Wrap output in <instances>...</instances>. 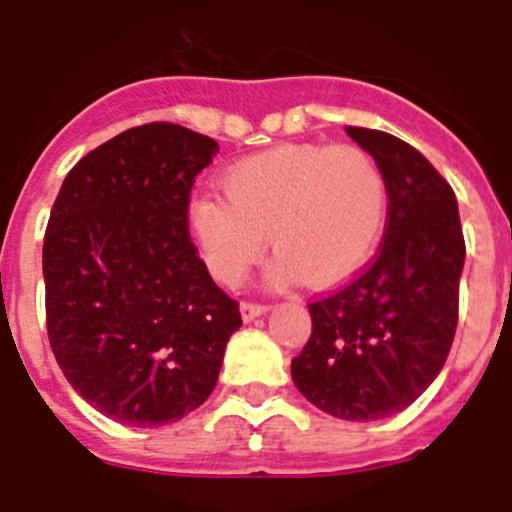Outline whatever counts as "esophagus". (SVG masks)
Wrapping results in <instances>:
<instances>
[{
    "label": "esophagus",
    "instance_id": "obj_1",
    "mask_svg": "<svg viewBox=\"0 0 512 512\" xmlns=\"http://www.w3.org/2000/svg\"><path fill=\"white\" fill-rule=\"evenodd\" d=\"M265 312H267V307L257 305V302H242V305H240V315H242V320H245V322L255 320V317L265 315Z\"/></svg>",
    "mask_w": 512,
    "mask_h": 512
}]
</instances>
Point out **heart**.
<instances>
[{
    "instance_id": "obj_1",
    "label": "heart",
    "mask_w": 512,
    "mask_h": 512,
    "mask_svg": "<svg viewBox=\"0 0 512 512\" xmlns=\"http://www.w3.org/2000/svg\"><path fill=\"white\" fill-rule=\"evenodd\" d=\"M222 192L187 202L185 222L207 270L235 287L265 250L275 275L332 285L360 270L388 220L380 165L350 145H280L222 172Z\"/></svg>"
}]
</instances>
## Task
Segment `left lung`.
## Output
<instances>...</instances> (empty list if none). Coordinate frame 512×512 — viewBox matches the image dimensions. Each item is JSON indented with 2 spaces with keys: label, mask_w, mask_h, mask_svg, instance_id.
<instances>
[{
  "label": "left lung",
  "mask_w": 512,
  "mask_h": 512,
  "mask_svg": "<svg viewBox=\"0 0 512 512\" xmlns=\"http://www.w3.org/2000/svg\"><path fill=\"white\" fill-rule=\"evenodd\" d=\"M347 135L388 182V230L360 277L312 302L292 380L315 408L372 423L408 408L440 375L458 327L465 240L455 192L415 147L365 127Z\"/></svg>",
  "instance_id": "obj_1"
}]
</instances>
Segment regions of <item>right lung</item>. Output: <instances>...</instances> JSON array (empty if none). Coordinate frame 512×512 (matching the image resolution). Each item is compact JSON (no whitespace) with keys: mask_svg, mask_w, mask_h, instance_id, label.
<instances>
[{"mask_svg":"<svg viewBox=\"0 0 512 512\" xmlns=\"http://www.w3.org/2000/svg\"><path fill=\"white\" fill-rule=\"evenodd\" d=\"M215 140L170 122L122 132L64 177L44 235L49 345L92 408L177 423L215 390L240 305L212 282L185 212Z\"/></svg>","mask_w":512,"mask_h":512,"instance_id":"right-lung-1","label":"right lung"}]
</instances>
